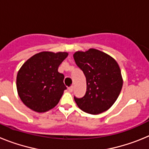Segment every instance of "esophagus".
<instances>
[{"mask_svg": "<svg viewBox=\"0 0 149 149\" xmlns=\"http://www.w3.org/2000/svg\"><path fill=\"white\" fill-rule=\"evenodd\" d=\"M68 92H69V93H72V91H73V89H74V87L73 86H70V87L68 88Z\"/></svg>", "mask_w": 149, "mask_h": 149, "instance_id": "1", "label": "esophagus"}]
</instances>
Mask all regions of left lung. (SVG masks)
I'll use <instances>...</instances> for the list:
<instances>
[{
	"mask_svg": "<svg viewBox=\"0 0 149 149\" xmlns=\"http://www.w3.org/2000/svg\"><path fill=\"white\" fill-rule=\"evenodd\" d=\"M73 56L86 79L85 95L74 98L79 108L93 115L110 109L123 85L119 64L110 55L95 48L85 52L76 51Z\"/></svg>",
	"mask_w": 149,
	"mask_h": 149,
	"instance_id": "1",
	"label": "left lung"
}]
</instances>
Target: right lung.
I'll list each match as a JSON object with an SVG mask.
<instances>
[{
  "label": "right lung",
  "mask_w": 149,
  "mask_h": 149,
  "mask_svg": "<svg viewBox=\"0 0 149 149\" xmlns=\"http://www.w3.org/2000/svg\"><path fill=\"white\" fill-rule=\"evenodd\" d=\"M67 52L42 51L24 63L17 74L18 94L24 104L32 110L44 113L59 103L66 89L64 75L58 72Z\"/></svg>",
  "instance_id": "add662e5"
}]
</instances>
